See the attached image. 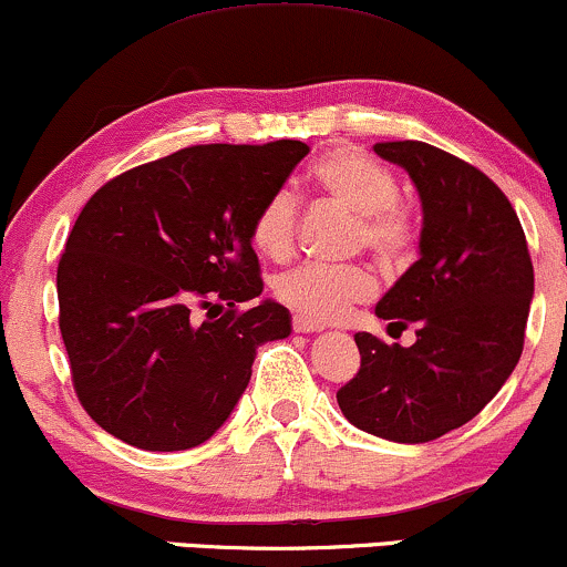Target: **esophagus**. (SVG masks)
Wrapping results in <instances>:
<instances>
[{
    "mask_svg": "<svg viewBox=\"0 0 567 567\" xmlns=\"http://www.w3.org/2000/svg\"><path fill=\"white\" fill-rule=\"evenodd\" d=\"M295 331L297 334H316V331H323V326L308 321V318H295Z\"/></svg>",
    "mask_w": 567,
    "mask_h": 567,
    "instance_id": "34e87169",
    "label": "esophagus"
}]
</instances>
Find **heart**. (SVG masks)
<instances>
[{"label":"heart","mask_w":567,"mask_h":567,"mask_svg":"<svg viewBox=\"0 0 567 567\" xmlns=\"http://www.w3.org/2000/svg\"><path fill=\"white\" fill-rule=\"evenodd\" d=\"M310 179L326 202L355 215L352 244L369 249L382 268H403L414 257L416 225L398 204V183L388 166L361 151L334 148L312 164ZM295 238L297 202L289 190H276L265 198L251 219V244L259 255L281 262L295 251ZM272 291L278 302L299 318H308L312 323H334L348 316L350 308L371 299L374 278L358 265H302L278 276Z\"/></svg>","instance_id":"1"}]
</instances>
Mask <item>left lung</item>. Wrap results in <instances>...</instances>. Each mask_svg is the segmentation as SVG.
<instances>
[{"label": "left lung", "mask_w": 567, "mask_h": 567, "mask_svg": "<svg viewBox=\"0 0 567 567\" xmlns=\"http://www.w3.org/2000/svg\"><path fill=\"white\" fill-rule=\"evenodd\" d=\"M422 202L419 259L379 299L411 348L355 334L361 369L337 392L350 424L392 443H430L494 401L523 352L534 265L509 198L481 169L419 140L377 143Z\"/></svg>", "instance_id": "left-lung-1"}]
</instances>
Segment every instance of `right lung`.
Returning <instances> with one entry per match:
<instances>
[{
	"instance_id": "right-lung-1",
	"label": "right lung",
	"mask_w": 567,
	"mask_h": 567,
	"mask_svg": "<svg viewBox=\"0 0 567 567\" xmlns=\"http://www.w3.org/2000/svg\"><path fill=\"white\" fill-rule=\"evenodd\" d=\"M310 148L193 145L105 183L58 265L60 334L79 401L143 451H185L228 422L257 348L291 334L262 295L251 219Z\"/></svg>"
}]
</instances>
